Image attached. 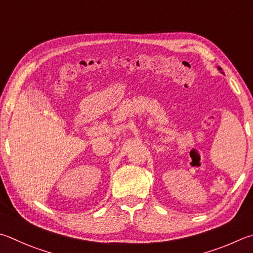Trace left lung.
I'll return each mask as SVG.
<instances>
[{
	"mask_svg": "<svg viewBox=\"0 0 253 253\" xmlns=\"http://www.w3.org/2000/svg\"><path fill=\"white\" fill-rule=\"evenodd\" d=\"M218 70H219V71H221V70H222V68H221V67H218ZM221 73H222V72H221Z\"/></svg>",
	"mask_w": 253,
	"mask_h": 253,
	"instance_id": "1",
	"label": "left lung"
}]
</instances>
